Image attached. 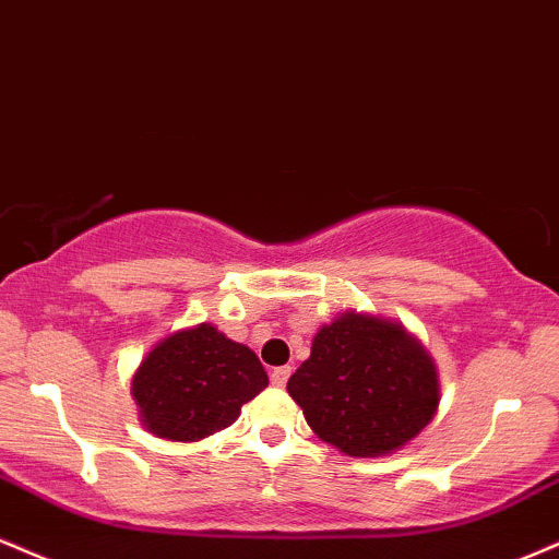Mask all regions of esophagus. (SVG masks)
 <instances>
[{
  "label": "esophagus",
  "mask_w": 559,
  "mask_h": 559,
  "mask_svg": "<svg viewBox=\"0 0 559 559\" xmlns=\"http://www.w3.org/2000/svg\"><path fill=\"white\" fill-rule=\"evenodd\" d=\"M269 379H272L274 386H285L287 379H290V366H277V369L269 373Z\"/></svg>",
  "instance_id": "esophagus-1"
}]
</instances>
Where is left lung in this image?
<instances>
[{
    "label": "left lung",
    "mask_w": 559,
    "mask_h": 559,
    "mask_svg": "<svg viewBox=\"0 0 559 559\" xmlns=\"http://www.w3.org/2000/svg\"><path fill=\"white\" fill-rule=\"evenodd\" d=\"M287 392L313 435L353 457L400 450L439 408L426 347L397 321L356 311L321 326Z\"/></svg>",
    "instance_id": "obj_1"
}]
</instances>
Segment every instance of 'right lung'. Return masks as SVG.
I'll list each match as a JSON object with an SVG mask.
<instances>
[{
	"mask_svg": "<svg viewBox=\"0 0 559 559\" xmlns=\"http://www.w3.org/2000/svg\"><path fill=\"white\" fill-rule=\"evenodd\" d=\"M266 384L251 347L233 343L212 324H199L151 347L130 392L151 435L199 442L238 421L242 405Z\"/></svg>",
	"mask_w": 559,
	"mask_h": 559,
	"instance_id": "1",
	"label": "right lung"
}]
</instances>
